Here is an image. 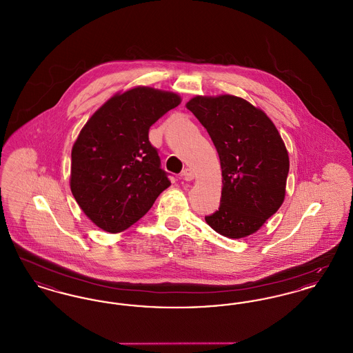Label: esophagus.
<instances>
[{"label":"esophagus","mask_w":353,"mask_h":353,"mask_svg":"<svg viewBox=\"0 0 353 353\" xmlns=\"http://www.w3.org/2000/svg\"><path fill=\"white\" fill-rule=\"evenodd\" d=\"M183 179L185 181H192L194 179V170L190 168H186L183 170Z\"/></svg>","instance_id":"34e87169"}]
</instances>
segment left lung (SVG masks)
<instances>
[{
    "label": "left lung",
    "mask_w": 353,
    "mask_h": 353,
    "mask_svg": "<svg viewBox=\"0 0 353 353\" xmlns=\"http://www.w3.org/2000/svg\"><path fill=\"white\" fill-rule=\"evenodd\" d=\"M186 108L212 137L222 169L221 205L206 223L233 239L255 233L285 201L290 160L276 127L234 95H199Z\"/></svg>",
    "instance_id": "obj_1"
}]
</instances>
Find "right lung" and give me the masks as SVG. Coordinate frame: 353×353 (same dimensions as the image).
<instances>
[{"label":"right lung","instance_id":"right-lung-1","mask_svg":"<svg viewBox=\"0 0 353 353\" xmlns=\"http://www.w3.org/2000/svg\"><path fill=\"white\" fill-rule=\"evenodd\" d=\"M180 103L174 92L139 85L114 95L84 124L71 151L70 188L104 232L128 229L170 185L148 132Z\"/></svg>","mask_w":353,"mask_h":353}]
</instances>
